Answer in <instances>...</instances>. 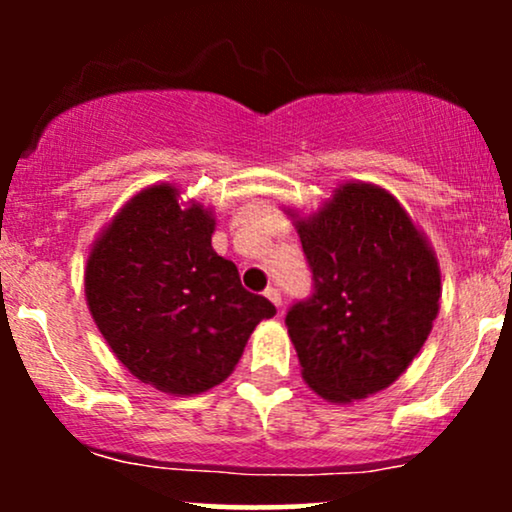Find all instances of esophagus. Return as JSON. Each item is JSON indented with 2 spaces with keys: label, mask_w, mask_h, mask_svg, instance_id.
<instances>
[{
  "label": "esophagus",
  "mask_w": 512,
  "mask_h": 512,
  "mask_svg": "<svg viewBox=\"0 0 512 512\" xmlns=\"http://www.w3.org/2000/svg\"><path fill=\"white\" fill-rule=\"evenodd\" d=\"M264 296H267L269 301L276 305V308H281V303H284V298H281V291L276 289V286H269V289L264 291Z\"/></svg>",
  "instance_id": "obj_1"
}]
</instances>
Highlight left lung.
I'll list each match as a JSON object with an SVG mask.
<instances>
[{
    "instance_id": "left-lung-1",
    "label": "left lung",
    "mask_w": 512,
    "mask_h": 512,
    "mask_svg": "<svg viewBox=\"0 0 512 512\" xmlns=\"http://www.w3.org/2000/svg\"><path fill=\"white\" fill-rule=\"evenodd\" d=\"M313 293L286 313L303 378L354 402L392 385L431 334L440 269L407 211L385 190L346 182L298 221Z\"/></svg>"
}]
</instances>
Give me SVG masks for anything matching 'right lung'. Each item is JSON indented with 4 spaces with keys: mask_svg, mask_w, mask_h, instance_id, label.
Here are the masks:
<instances>
[{
    "mask_svg": "<svg viewBox=\"0 0 512 512\" xmlns=\"http://www.w3.org/2000/svg\"><path fill=\"white\" fill-rule=\"evenodd\" d=\"M214 219L180 209L178 190L139 192L93 245L86 301L129 373L170 395L223 383L252 330L276 313L243 289L238 267L211 248Z\"/></svg>",
    "mask_w": 512,
    "mask_h": 512,
    "instance_id": "obj_1",
    "label": "right lung"
}]
</instances>
